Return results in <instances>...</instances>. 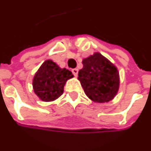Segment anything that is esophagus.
I'll use <instances>...</instances> for the list:
<instances>
[{"instance_id": "esophagus-1", "label": "esophagus", "mask_w": 151, "mask_h": 151, "mask_svg": "<svg viewBox=\"0 0 151 151\" xmlns=\"http://www.w3.org/2000/svg\"><path fill=\"white\" fill-rule=\"evenodd\" d=\"M72 73L73 75L75 76V77H77V76H78V68H73V69H72Z\"/></svg>"}]
</instances>
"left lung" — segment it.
I'll return each instance as SVG.
<instances>
[{"label":"left lung","instance_id":"obj_1","mask_svg":"<svg viewBox=\"0 0 151 151\" xmlns=\"http://www.w3.org/2000/svg\"><path fill=\"white\" fill-rule=\"evenodd\" d=\"M83 65L78 80L86 96L98 103L114 99L119 87V76L115 66L98 52L84 59Z\"/></svg>","mask_w":151,"mask_h":151}]
</instances>
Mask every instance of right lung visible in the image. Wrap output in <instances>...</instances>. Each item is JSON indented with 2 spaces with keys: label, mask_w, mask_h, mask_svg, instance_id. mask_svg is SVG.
I'll return each mask as SVG.
<instances>
[{
  "label": "right lung",
  "mask_w": 151,
  "mask_h": 151,
  "mask_svg": "<svg viewBox=\"0 0 151 151\" xmlns=\"http://www.w3.org/2000/svg\"><path fill=\"white\" fill-rule=\"evenodd\" d=\"M71 71L60 68L52 60H46L36 73L32 86L36 95L43 101H52L64 92L67 80L73 78Z\"/></svg>",
  "instance_id": "right-lung-1"
}]
</instances>
